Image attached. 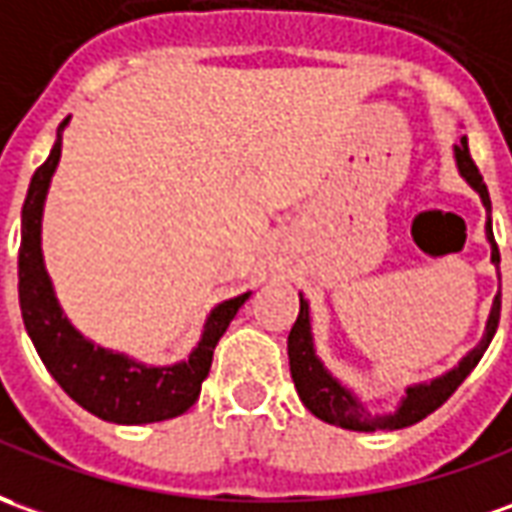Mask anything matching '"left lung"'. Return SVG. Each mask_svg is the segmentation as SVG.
<instances>
[{
  "mask_svg": "<svg viewBox=\"0 0 512 512\" xmlns=\"http://www.w3.org/2000/svg\"><path fill=\"white\" fill-rule=\"evenodd\" d=\"M454 158H457V167L465 181L471 183L482 197V206L488 211V222H485V234L491 242V262L499 267V248H496V239H493L491 228V197H488V186L479 175L474 158L468 153V142L465 136L460 144L454 147ZM499 312H502V292L493 298L491 317H488V326H485V337L482 343L463 357V362L449 373H443L438 379H432L429 384H412L407 387V396L401 398V407L390 415H370L351 390H345L343 384L331 376L329 370L323 368V362L315 357V345H312V323H309V303L301 298V312L298 320L290 331V340H287V351H290V370L295 390L301 396L303 407L317 415L320 421L326 424H337L343 429H354V432H376V429H404V426L418 424L421 418H426L429 412H435L446 401V398L465 382V376L477 368V362L485 354V348L491 345L496 326H499Z\"/></svg>",
  "mask_w": 512,
  "mask_h": 512,
  "instance_id": "left-lung-1",
  "label": "left lung"
}]
</instances>
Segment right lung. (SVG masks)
I'll use <instances>...</instances> for the list:
<instances>
[{
	"label": "right lung",
	"mask_w": 512,
	"mask_h": 512,
	"mask_svg": "<svg viewBox=\"0 0 512 512\" xmlns=\"http://www.w3.org/2000/svg\"><path fill=\"white\" fill-rule=\"evenodd\" d=\"M69 119L58 125V139L49 158L35 169L27 200L21 209L19 245V306L24 329L33 340L41 362L63 393L83 410L111 424H153L183 415L200 396V384L209 376L211 357L220 337L234 320L250 292L222 301L206 320L203 337L186 362L169 368H147L125 354L105 351L88 343L63 317V309L44 270L41 256V211L52 172L61 161V133Z\"/></svg>",
	"instance_id": "add662e5"
}]
</instances>
